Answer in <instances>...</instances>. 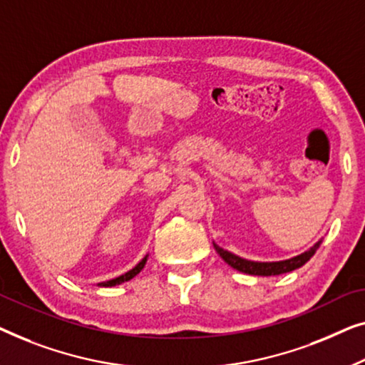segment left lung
<instances>
[{"instance_id":"1","label":"left lung","mask_w":365,"mask_h":365,"mask_svg":"<svg viewBox=\"0 0 365 365\" xmlns=\"http://www.w3.org/2000/svg\"><path fill=\"white\" fill-rule=\"evenodd\" d=\"M319 245H321V241H317V243L312 246L309 251H306V253L296 256V258H291V259H286V261H278V263H255V261H248V259L240 258V256L230 253V251L220 248L218 245L213 243L215 250H217V253L222 256V258L227 261V263L232 266V268L241 271V273L255 274V276L284 274V273H289V271H292V269L301 268L302 264L307 263V261L312 258V255L316 253L317 248H319Z\"/></svg>"}]
</instances>
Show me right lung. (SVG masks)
I'll return each mask as SVG.
<instances>
[{"label": "right lung", "mask_w": 365, "mask_h": 365, "mask_svg": "<svg viewBox=\"0 0 365 365\" xmlns=\"http://www.w3.org/2000/svg\"><path fill=\"white\" fill-rule=\"evenodd\" d=\"M145 261H147V256H145V258H143V259L140 261V263H138V264L135 266V268L130 269L129 273L122 274V276H119V278H115V279H110V281H107V283H101V286H115V284H120V283H124V281H129V279H132L133 276H137L138 273H140L143 266H145Z\"/></svg>", "instance_id": "right-lung-1"}]
</instances>
